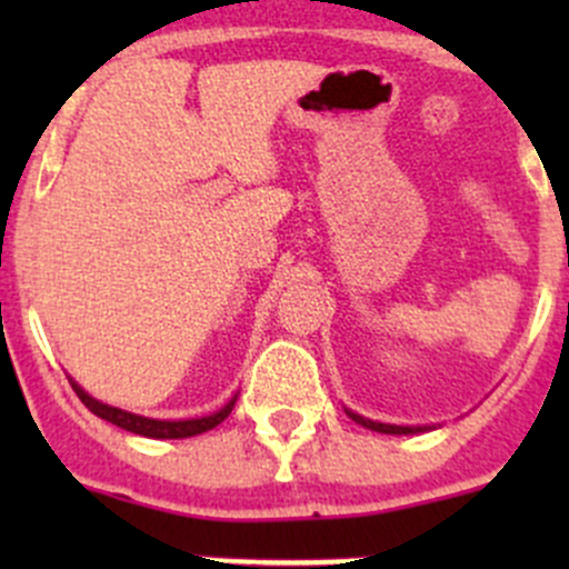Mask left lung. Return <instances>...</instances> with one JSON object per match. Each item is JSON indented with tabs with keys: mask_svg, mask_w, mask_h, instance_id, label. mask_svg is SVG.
<instances>
[{
	"mask_svg": "<svg viewBox=\"0 0 569 569\" xmlns=\"http://www.w3.org/2000/svg\"><path fill=\"white\" fill-rule=\"evenodd\" d=\"M352 416V421L363 423L366 429H375V432H386V435H410V432H418V429L412 427H393V423H377V421H369V418L358 416V412H349Z\"/></svg>",
	"mask_w": 569,
	"mask_h": 569,
	"instance_id": "obj_1",
	"label": "left lung"
}]
</instances>
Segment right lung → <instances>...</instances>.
Listing matches in <instances>:
<instances>
[{"instance_id": "add662e5", "label": "right lung", "mask_w": 569, "mask_h": 569, "mask_svg": "<svg viewBox=\"0 0 569 569\" xmlns=\"http://www.w3.org/2000/svg\"><path fill=\"white\" fill-rule=\"evenodd\" d=\"M71 386L90 412H96V416L104 418V421L114 423V427L126 429V432H134V435H142V438H157V440L192 438V435L209 432V429H214L217 423L226 421V418L231 416L233 405H237V399H231L220 412H214V416H206V418H189V421H157V418H142V416H134V412L118 410V407L101 405L99 399H93L90 393H84L77 382H71Z\"/></svg>"}]
</instances>
